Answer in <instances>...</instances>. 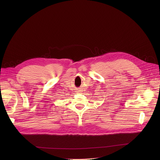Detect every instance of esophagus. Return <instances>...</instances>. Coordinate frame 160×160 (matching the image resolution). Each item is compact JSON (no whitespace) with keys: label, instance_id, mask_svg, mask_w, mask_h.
Returning a JSON list of instances; mask_svg holds the SVG:
<instances>
[{"label":"esophagus","instance_id":"1","mask_svg":"<svg viewBox=\"0 0 160 160\" xmlns=\"http://www.w3.org/2000/svg\"><path fill=\"white\" fill-rule=\"evenodd\" d=\"M77 92H78V93H80V91H77Z\"/></svg>","mask_w":160,"mask_h":160}]
</instances>
